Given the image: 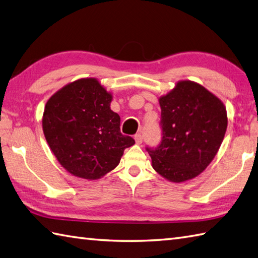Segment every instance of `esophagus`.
Here are the masks:
<instances>
[{"label": "esophagus", "mask_w": 258, "mask_h": 258, "mask_svg": "<svg viewBox=\"0 0 258 258\" xmlns=\"http://www.w3.org/2000/svg\"><path fill=\"white\" fill-rule=\"evenodd\" d=\"M134 140H135V143L136 144H142V142H143V135H142L141 133L136 134L134 136Z\"/></svg>", "instance_id": "esophagus-1"}]
</instances>
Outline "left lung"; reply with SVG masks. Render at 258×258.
<instances>
[{"label": "left lung", "instance_id": "8db88e82", "mask_svg": "<svg viewBox=\"0 0 258 258\" xmlns=\"http://www.w3.org/2000/svg\"><path fill=\"white\" fill-rule=\"evenodd\" d=\"M163 138L147 147L152 166L169 182L182 183L200 175L220 150L227 128L223 102L193 81H179L160 97Z\"/></svg>", "mask_w": 258, "mask_h": 258}]
</instances>
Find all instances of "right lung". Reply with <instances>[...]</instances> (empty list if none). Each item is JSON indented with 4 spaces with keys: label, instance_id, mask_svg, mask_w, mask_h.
Segmentation results:
<instances>
[{
    "label": "right lung",
    "instance_id": "obj_1",
    "mask_svg": "<svg viewBox=\"0 0 258 258\" xmlns=\"http://www.w3.org/2000/svg\"><path fill=\"white\" fill-rule=\"evenodd\" d=\"M112 98L96 79L86 78L63 86L46 102L43 133L58 163L76 177L101 178L135 144L120 133Z\"/></svg>",
    "mask_w": 258,
    "mask_h": 258
}]
</instances>
